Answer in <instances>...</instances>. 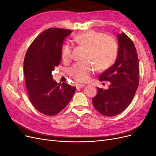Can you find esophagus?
Returning <instances> with one entry per match:
<instances>
[{
	"label": "esophagus",
	"instance_id": "obj_1",
	"mask_svg": "<svg viewBox=\"0 0 156 156\" xmlns=\"http://www.w3.org/2000/svg\"><path fill=\"white\" fill-rule=\"evenodd\" d=\"M85 86H86V84H77V88H81L85 87Z\"/></svg>",
	"mask_w": 156,
	"mask_h": 156
}]
</instances>
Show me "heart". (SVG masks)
Wrapping results in <instances>:
<instances>
[{
	"label": "heart",
	"instance_id": "heart-1",
	"mask_svg": "<svg viewBox=\"0 0 156 156\" xmlns=\"http://www.w3.org/2000/svg\"><path fill=\"white\" fill-rule=\"evenodd\" d=\"M77 44L87 49L85 58L92 60L98 69L104 70L109 68L115 61L118 54V44L112 37L106 36L104 33L89 30L79 33L73 37ZM72 47L64 44L61 49V58L67 62L71 58ZM95 66L90 60L79 62L69 69V74L74 79L79 82L88 81Z\"/></svg>",
	"mask_w": 156,
	"mask_h": 156
}]
</instances>
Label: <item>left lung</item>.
I'll list each match as a JSON object with an SVG mask.
<instances>
[{
    "label": "left lung",
    "mask_w": 156,
    "mask_h": 156,
    "mask_svg": "<svg viewBox=\"0 0 156 156\" xmlns=\"http://www.w3.org/2000/svg\"><path fill=\"white\" fill-rule=\"evenodd\" d=\"M118 55L115 63L103 72L99 79L111 84L107 90L97 88L92 103L103 115L114 116L123 112L130 104L139 87V64L136 48L125 33L117 34Z\"/></svg>",
    "instance_id": "obj_1"
}]
</instances>
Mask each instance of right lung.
Segmentation results:
<instances>
[{
	"instance_id": "right-lung-1",
	"label": "right lung",
	"mask_w": 156,
	"mask_h": 156,
	"mask_svg": "<svg viewBox=\"0 0 156 156\" xmlns=\"http://www.w3.org/2000/svg\"><path fill=\"white\" fill-rule=\"evenodd\" d=\"M71 30L51 28L37 36L28 49L24 60L25 84L32 105L48 116L57 114L72 98L76 87L57 83L51 72L61 61V49Z\"/></svg>"
}]
</instances>
